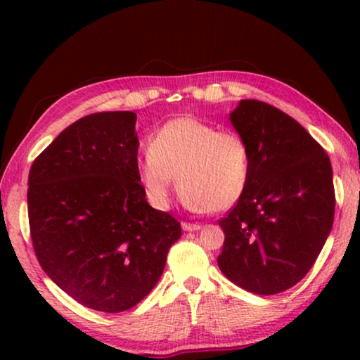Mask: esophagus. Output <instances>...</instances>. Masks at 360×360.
I'll list each match as a JSON object with an SVG mask.
<instances>
[{
	"instance_id": "esophagus-1",
	"label": "esophagus",
	"mask_w": 360,
	"mask_h": 360,
	"mask_svg": "<svg viewBox=\"0 0 360 360\" xmlns=\"http://www.w3.org/2000/svg\"><path fill=\"white\" fill-rule=\"evenodd\" d=\"M181 228H184L185 231H188V233H191V231H198L201 226L200 224H196V223H181Z\"/></svg>"
}]
</instances>
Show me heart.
Segmentation results:
<instances>
[{
	"label": "heart",
	"mask_w": 360,
	"mask_h": 360,
	"mask_svg": "<svg viewBox=\"0 0 360 360\" xmlns=\"http://www.w3.org/2000/svg\"><path fill=\"white\" fill-rule=\"evenodd\" d=\"M179 188L188 208L228 211L243 198L250 179V149L239 132L191 116L172 120L149 141V152L137 160V179L152 206H169Z\"/></svg>",
	"instance_id": "heart-1"
}]
</instances>
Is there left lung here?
Returning <instances> with one entry per match:
<instances>
[{"mask_svg": "<svg viewBox=\"0 0 360 360\" xmlns=\"http://www.w3.org/2000/svg\"><path fill=\"white\" fill-rule=\"evenodd\" d=\"M231 122L250 149V179L218 221V265L250 293L285 292L309 272L331 233V162L300 122L264 101L243 100Z\"/></svg>", "mask_w": 360, "mask_h": 360, "instance_id": "1", "label": "left lung"}]
</instances>
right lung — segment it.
Wrapping results in <instances>:
<instances>
[{
	"mask_svg": "<svg viewBox=\"0 0 360 360\" xmlns=\"http://www.w3.org/2000/svg\"><path fill=\"white\" fill-rule=\"evenodd\" d=\"M136 112L88 115L63 129L29 172L32 248L49 277L105 313L136 307L159 282L181 236L137 179Z\"/></svg>",
	"mask_w": 360,
	"mask_h": 360,
	"instance_id": "obj_1",
	"label": "right lung"
}]
</instances>
